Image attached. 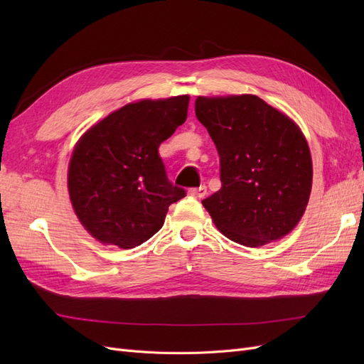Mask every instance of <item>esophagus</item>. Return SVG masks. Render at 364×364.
<instances>
[{"mask_svg": "<svg viewBox=\"0 0 364 364\" xmlns=\"http://www.w3.org/2000/svg\"><path fill=\"white\" fill-rule=\"evenodd\" d=\"M188 193L191 197H199V199H202V197L206 196V186L200 185L199 188H191Z\"/></svg>", "mask_w": 364, "mask_h": 364, "instance_id": "esophagus-1", "label": "esophagus"}]
</instances>
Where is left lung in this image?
Instances as JSON below:
<instances>
[{
  "label": "left lung",
  "mask_w": 364,
  "mask_h": 364,
  "mask_svg": "<svg viewBox=\"0 0 364 364\" xmlns=\"http://www.w3.org/2000/svg\"><path fill=\"white\" fill-rule=\"evenodd\" d=\"M220 156L222 188L202 200L220 232L259 247L299 223L313 183L310 149L291 118L257 95L197 97Z\"/></svg>",
  "instance_id": "1"
}]
</instances>
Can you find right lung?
I'll return each mask as SVG.
<instances>
[{
    "label": "right lung",
    "instance_id": "obj_1",
    "mask_svg": "<svg viewBox=\"0 0 364 364\" xmlns=\"http://www.w3.org/2000/svg\"><path fill=\"white\" fill-rule=\"evenodd\" d=\"M188 95L139 100L109 114L77 142L68 167L75 215L103 245L134 249L162 228L168 206L185 197L159 156L182 126Z\"/></svg>",
    "mask_w": 364,
    "mask_h": 364
}]
</instances>
